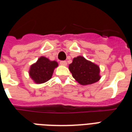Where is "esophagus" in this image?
Listing matches in <instances>:
<instances>
[{
    "label": "esophagus",
    "mask_w": 132,
    "mask_h": 132,
    "mask_svg": "<svg viewBox=\"0 0 132 132\" xmlns=\"http://www.w3.org/2000/svg\"><path fill=\"white\" fill-rule=\"evenodd\" d=\"M60 64L62 65V66H66L67 65V62L66 61H61L60 62Z\"/></svg>",
    "instance_id": "esophagus-1"
}]
</instances>
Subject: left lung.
I'll return each instance as SVG.
<instances>
[{"instance_id":"8db88e82","label":"left lung","mask_w":132,"mask_h":132,"mask_svg":"<svg viewBox=\"0 0 132 132\" xmlns=\"http://www.w3.org/2000/svg\"><path fill=\"white\" fill-rule=\"evenodd\" d=\"M73 78L81 85H89L98 81L101 78L98 66L86 60L82 56L75 57L69 65Z\"/></svg>"}]
</instances>
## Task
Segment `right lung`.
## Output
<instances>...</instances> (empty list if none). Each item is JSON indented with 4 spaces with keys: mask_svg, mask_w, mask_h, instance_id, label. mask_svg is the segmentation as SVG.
I'll return each mask as SVG.
<instances>
[{
    "mask_svg": "<svg viewBox=\"0 0 132 132\" xmlns=\"http://www.w3.org/2000/svg\"><path fill=\"white\" fill-rule=\"evenodd\" d=\"M57 66V62L55 61H51L45 57H40L36 63L30 67L29 75L36 84L46 82L51 78L54 69Z\"/></svg>",
    "mask_w": 132,
    "mask_h": 132,
    "instance_id": "add662e5",
    "label": "right lung"
}]
</instances>
